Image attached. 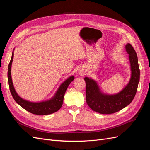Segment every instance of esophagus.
<instances>
[{
	"label": "esophagus",
	"mask_w": 150,
	"mask_h": 150,
	"mask_svg": "<svg viewBox=\"0 0 150 150\" xmlns=\"http://www.w3.org/2000/svg\"><path fill=\"white\" fill-rule=\"evenodd\" d=\"M85 73H86V71L84 68H80V69L78 70V74L80 76H84Z\"/></svg>",
	"instance_id": "esophagus-1"
}]
</instances>
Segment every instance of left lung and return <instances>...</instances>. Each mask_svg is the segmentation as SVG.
Returning a JSON list of instances; mask_svg holds the SVG:
<instances>
[{"label": "left lung", "mask_w": 150, "mask_h": 150, "mask_svg": "<svg viewBox=\"0 0 150 150\" xmlns=\"http://www.w3.org/2000/svg\"><path fill=\"white\" fill-rule=\"evenodd\" d=\"M131 71L129 83L120 92L115 94L103 93L97 82L92 78L85 77L86 103L93 111L100 114H112L120 111L129 104L137 93L139 81V69L137 54L132 46L126 44Z\"/></svg>", "instance_id": "8db88e82"}]
</instances>
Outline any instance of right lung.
Returning <instances> with one entry per match:
<instances>
[{
  "label": "right lung",
  "mask_w": 150,
  "mask_h": 150,
  "mask_svg": "<svg viewBox=\"0 0 150 150\" xmlns=\"http://www.w3.org/2000/svg\"><path fill=\"white\" fill-rule=\"evenodd\" d=\"M13 51H14V49H13ZM13 51L12 54L10 63L8 66L7 77L10 91L16 102L18 104H19L22 108H23L24 110L33 113L34 115H47L57 111L62 105L63 99H64L66 91L70 83L74 79V77L73 76H70L64 81L59 87L52 98L48 99V100L40 102H31L27 101L18 95L14 87H13L12 83L11 77V66L13 59Z\"/></svg>",
  "instance_id": "right-lung-1"
}]
</instances>
